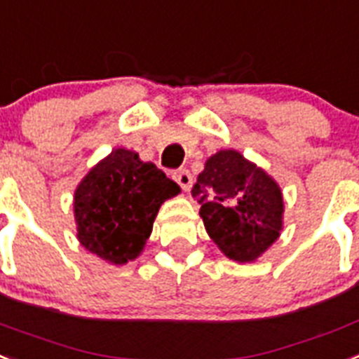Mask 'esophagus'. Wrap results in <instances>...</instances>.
I'll list each match as a JSON object with an SVG mask.
<instances>
[{
	"label": "esophagus",
	"instance_id": "1",
	"mask_svg": "<svg viewBox=\"0 0 359 359\" xmlns=\"http://www.w3.org/2000/svg\"><path fill=\"white\" fill-rule=\"evenodd\" d=\"M173 179L177 180V184L184 189V191H189V188H191V182H194V177H191V173H189L188 170L175 171Z\"/></svg>",
	"mask_w": 359,
	"mask_h": 359
}]
</instances>
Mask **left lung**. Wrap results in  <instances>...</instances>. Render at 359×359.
<instances>
[{"instance_id":"8db88e82","label":"left lung","mask_w":359,"mask_h":359,"mask_svg":"<svg viewBox=\"0 0 359 359\" xmlns=\"http://www.w3.org/2000/svg\"><path fill=\"white\" fill-rule=\"evenodd\" d=\"M208 236L236 263H252L279 239L283 191L276 180L236 149L212 155L191 189Z\"/></svg>"}]
</instances>
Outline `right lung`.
<instances>
[{
	"mask_svg": "<svg viewBox=\"0 0 359 359\" xmlns=\"http://www.w3.org/2000/svg\"><path fill=\"white\" fill-rule=\"evenodd\" d=\"M179 194V184L153 162L116 147L74 189L78 241L107 263H129L142 254L162 203Z\"/></svg>",
	"mask_w": 359,
	"mask_h": 359,
	"instance_id": "right-lung-1",
	"label": "right lung"
}]
</instances>
